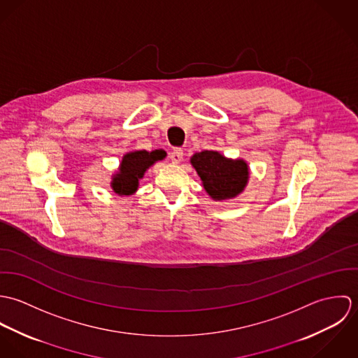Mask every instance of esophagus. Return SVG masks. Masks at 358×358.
Instances as JSON below:
<instances>
[{
    "mask_svg": "<svg viewBox=\"0 0 358 358\" xmlns=\"http://www.w3.org/2000/svg\"><path fill=\"white\" fill-rule=\"evenodd\" d=\"M169 158H171V161H172L173 164H179V162L183 159V150L179 149V148L173 149V150L171 152V154H169Z\"/></svg>",
    "mask_w": 358,
    "mask_h": 358,
    "instance_id": "1",
    "label": "esophagus"
}]
</instances>
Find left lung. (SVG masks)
<instances>
[{
	"instance_id": "1",
	"label": "left lung",
	"mask_w": 358,
	"mask_h": 358,
	"mask_svg": "<svg viewBox=\"0 0 358 358\" xmlns=\"http://www.w3.org/2000/svg\"><path fill=\"white\" fill-rule=\"evenodd\" d=\"M192 164L206 193L217 201L238 196L248 182V165L243 159H229L217 152L204 150L192 157Z\"/></svg>"
}]
</instances>
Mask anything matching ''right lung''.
I'll list each match as a JSON object with an SVG mask.
<instances>
[{
  "label": "right lung",
  "mask_w": 358,
  "mask_h": 358,
  "mask_svg": "<svg viewBox=\"0 0 358 358\" xmlns=\"http://www.w3.org/2000/svg\"><path fill=\"white\" fill-rule=\"evenodd\" d=\"M164 157V150H139L125 154L121 161L120 172L113 178V190L120 196H129L135 193L139 185V179L143 178L146 169L152 166L155 161H159Z\"/></svg>",
  "instance_id": "obj_1"
}]
</instances>
